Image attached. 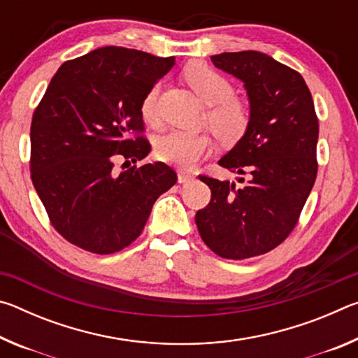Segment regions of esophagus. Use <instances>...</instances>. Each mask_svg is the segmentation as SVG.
<instances>
[{"label": "esophagus", "instance_id": "esophagus-1", "mask_svg": "<svg viewBox=\"0 0 358 358\" xmlns=\"http://www.w3.org/2000/svg\"><path fill=\"white\" fill-rule=\"evenodd\" d=\"M194 178V175L189 172H185V171H178V181L180 183H187V181H191Z\"/></svg>", "mask_w": 358, "mask_h": 358}]
</instances>
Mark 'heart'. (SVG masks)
Wrapping results in <instances>:
<instances>
[{"label": "heart", "mask_w": 358, "mask_h": 358, "mask_svg": "<svg viewBox=\"0 0 358 358\" xmlns=\"http://www.w3.org/2000/svg\"><path fill=\"white\" fill-rule=\"evenodd\" d=\"M185 80L208 106L207 123L216 137L224 143H234L245 134L250 123V110L240 99L234 98V87L226 77L205 63H192L185 71ZM157 94L159 85H155L145 94L141 112L147 123L157 121ZM213 141L208 132L171 131L156 141L155 153L157 159L181 169L191 167L194 162L207 156Z\"/></svg>", "instance_id": "obj_1"}]
</instances>
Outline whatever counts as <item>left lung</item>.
I'll return each mask as SVG.
<instances>
[{"label":"left lung","mask_w":358,"mask_h":358,"mask_svg":"<svg viewBox=\"0 0 358 358\" xmlns=\"http://www.w3.org/2000/svg\"><path fill=\"white\" fill-rule=\"evenodd\" d=\"M211 62L240 78L250 99L245 136L220 159L248 181L235 187L199 175L211 199L196 224L211 251L241 260L281 245L299 222L317 175L319 121L310 88L289 66L254 50L221 53Z\"/></svg>","instance_id":"left-lung-1"}]
</instances>
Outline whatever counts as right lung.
<instances>
[{
    "instance_id": "add662e5",
    "label": "right lung",
    "mask_w": 358,
    "mask_h": 358,
    "mask_svg": "<svg viewBox=\"0 0 358 358\" xmlns=\"http://www.w3.org/2000/svg\"><path fill=\"white\" fill-rule=\"evenodd\" d=\"M173 64V57L108 45L63 63L52 77L33 113L29 169L48 220L69 243L121 251L177 183L164 162L113 171L117 159L131 164L150 153L141 104Z\"/></svg>"
}]
</instances>
